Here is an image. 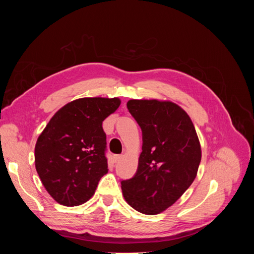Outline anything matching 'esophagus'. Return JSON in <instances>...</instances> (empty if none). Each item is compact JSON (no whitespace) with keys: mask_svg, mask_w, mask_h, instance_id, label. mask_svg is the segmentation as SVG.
Instances as JSON below:
<instances>
[{"mask_svg":"<svg viewBox=\"0 0 254 254\" xmlns=\"http://www.w3.org/2000/svg\"><path fill=\"white\" fill-rule=\"evenodd\" d=\"M122 158H123L122 155H115V156L113 157V161H114L115 163H118V162H120V161L122 160Z\"/></svg>","mask_w":254,"mask_h":254,"instance_id":"esophagus-1","label":"esophagus"}]
</instances>
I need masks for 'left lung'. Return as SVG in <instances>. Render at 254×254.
Segmentation results:
<instances>
[{
    "mask_svg": "<svg viewBox=\"0 0 254 254\" xmlns=\"http://www.w3.org/2000/svg\"><path fill=\"white\" fill-rule=\"evenodd\" d=\"M127 108L142 130V152L131 179L122 180L125 200L155 215L182 196L196 178L201 148L195 127L178 105L131 99Z\"/></svg>",
    "mask_w": 254,
    "mask_h": 254,
    "instance_id": "1",
    "label": "left lung"
}]
</instances>
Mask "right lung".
I'll return each instance as SVG.
<instances>
[{
  "instance_id": "obj_1",
  "label": "right lung",
  "mask_w": 254,
  "mask_h": 254,
  "mask_svg": "<svg viewBox=\"0 0 254 254\" xmlns=\"http://www.w3.org/2000/svg\"><path fill=\"white\" fill-rule=\"evenodd\" d=\"M120 104L117 97L76 99L57 111L38 137L36 170L58 203L74 206L88 201L108 173L103 121Z\"/></svg>"
}]
</instances>
